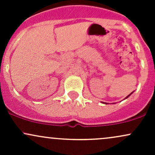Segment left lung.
<instances>
[{
  "label": "left lung",
  "mask_w": 155,
  "mask_h": 155,
  "mask_svg": "<svg viewBox=\"0 0 155 155\" xmlns=\"http://www.w3.org/2000/svg\"><path fill=\"white\" fill-rule=\"evenodd\" d=\"M133 92H131V93H130V95H127V97H125V98H124V100H125V99H127V97H129V96H130V95H131V94H132V93H133ZM102 103H103V104H107V103H105V102H102Z\"/></svg>",
  "instance_id": "8db88e82"
}]
</instances>
